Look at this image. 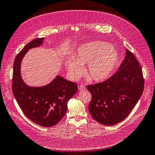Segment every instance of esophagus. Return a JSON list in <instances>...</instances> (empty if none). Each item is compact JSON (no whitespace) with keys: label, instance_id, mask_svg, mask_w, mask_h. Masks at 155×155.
Segmentation results:
<instances>
[{"label":"esophagus","instance_id":"obj_1","mask_svg":"<svg viewBox=\"0 0 155 155\" xmlns=\"http://www.w3.org/2000/svg\"><path fill=\"white\" fill-rule=\"evenodd\" d=\"M78 88L79 91H85V90H86V87L83 85H79Z\"/></svg>","mask_w":155,"mask_h":155}]
</instances>
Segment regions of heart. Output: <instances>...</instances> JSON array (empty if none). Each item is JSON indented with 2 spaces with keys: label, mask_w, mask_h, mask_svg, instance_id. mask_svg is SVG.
Instances as JSON below:
<instances>
[{
  "label": "heart",
  "mask_w": 155,
  "mask_h": 155,
  "mask_svg": "<svg viewBox=\"0 0 155 155\" xmlns=\"http://www.w3.org/2000/svg\"><path fill=\"white\" fill-rule=\"evenodd\" d=\"M120 56L112 46L103 41H92L78 48L73 58H68L66 67L70 76L78 78L83 71V65L88 64L87 74L96 81H104L115 70Z\"/></svg>",
  "instance_id": "1"
}]
</instances>
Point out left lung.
I'll use <instances>...</instances> for the list:
<instances>
[{"label": "left lung", "mask_w": 155, "mask_h": 155, "mask_svg": "<svg viewBox=\"0 0 155 155\" xmlns=\"http://www.w3.org/2000/svg\"><path fill=\"white\" fill-rule=\"evenodd\" d=\"M119 70L105 81L88 85L92 94L89 112L97 122L111 126L127 118L141 97L144 87L142 68L126 49Z\"/></svg>", "instance_id": "1"}]
</instances>
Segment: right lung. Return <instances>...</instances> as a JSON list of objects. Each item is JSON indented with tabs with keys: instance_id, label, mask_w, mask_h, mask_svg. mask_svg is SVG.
<instances>
[{
	"instance_id": "obj_1",
	"label": "right lung",
	"mask_w": 155,
	"mask_h": 155,
	"mask_svg": "<svg viewBox=\"0 0 155 155\" xmlns=\"http://www.w3.org/2000/svg\"><path fill=\"white\" fill-rule=\"evenodd\" d=\"M45 38L33 40L17 54L14 61L12 91L24 114L33 122L43 127L59 123L67 111V104L78 92L76 83L57 76L48 84L31 87L24 81L21 65L29 50L40 47Z\"/></svg>"
}]
</instances>
